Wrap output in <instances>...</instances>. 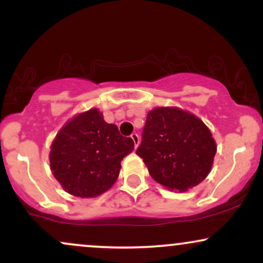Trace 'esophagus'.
I'll use <instances>...</instances> for the list:
<instances>
[{"mask_svg": "<svg viewBox=\"0 0 263 263\" xmlns=\"http://www.w3.org/2000/svg\"><path fill=\"white\" fill-rule=\"evenodd\" d=\"M131 138H132V141H134V143H135V148H137L138 144H140V137H138L137 134H132Z\"/></svg>", "mask_w": 263, "mask_h": 263, "instance_id": "obj_1", "label": "esophagus"}]
</instances>
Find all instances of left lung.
Here are the masks:
<instances>
[{
  "label": "left lung",
  "instance_id": "obj_1",
  "mask_svg": "<svg viewBox=\"0 0 263 263\" xmlns=\"http://www.w3.org/2000/svg\"><path fill=\"white\" fill-rule=\"evenodd\" d=\"M215 153V140L206 125L178 107H156L147 114L136 151L157 183L179 192L203 182Z\"/></svg>",
  "mask_w": 263,
  "mask_h": 263
}]
</instances>
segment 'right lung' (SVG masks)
<instances>
[{"mask_svg": "<svg viewBox=\"0 0 263 263\" xmlns=\"http://www.w3.org/2000/svg\"><path fill=\"white\" fill-rule=\"evenodd\" d=\"M134 147L132 138L105 122L98 108H90L69 120L57 134L50 146V170L66 193L95 198L114 185L123 157Z\"/></svg>", "mask_w": 263, "mask_h": 263, "instance_id": "obj_1", "label": "right lung"}]
</instances>
